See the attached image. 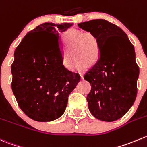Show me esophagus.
<instances>
[{
    "label": "esophagus",
    "mask_w": 147,
    "mask_h": 147,
    "mask_svg": "<svg viewBox=\"0 0 147 147\" xmlns=\"http://www.w3.org/2000/svg\"><path fill=\"white\" fill-rule=\"evenodd\" d=\"M80 76L81 80H83V74H82V73H80Z\"/></svg>",
    "instance_id": "obj_1"
}]
</instances>
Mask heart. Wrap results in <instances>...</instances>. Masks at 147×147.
I'll use <instances>...</instances> for the list:
<instances>
[{
    "label": "heart",
    "mask_w": 147,
    "mask_h": 147,
    "mask_svg": "<svg viewBox=\"0 0 147 147\" xmlns=\"http://www.w3.org/2000/svg\"><path fill=\"white\" fill-rule=\"evenodd\" d=\"M66 49L62 52V65L65 69L71 70L74 62V53L77 61L74 69L82 72L88 69L90 63L98 60L100 47L98 38L90 31L70 28L63 36Z\"/></svg>",
    "instance_id": "heart-1"
}]
</instances>
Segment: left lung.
I'll list each match as a JSON object with an SVG mask.
<instances>
[{
	"label": "left lung",
	"mask_w": 147,
	"mask_h": 147,
	"mask_svg": "<svg viewBox=\"0 0 147 147\" xmlns=\"http://www.w3.org/2000/svg\"><path fill=\"white\" fill-rule=\"evenodd\" d=\"M78 25L96 35L100 47L98 62L84 76L91 85L88 108L96 119L114 121L127 113L136 100L139 69L134 47L121 28L106 20Z\"/></svg>",
	"instance_id": "left-lung-1"
}]
</instances>
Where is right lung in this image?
<instances>
[{
  "mask_svg": "<svg viewBox=\"0 0 147 147\" xmlns=\"http://www.w3.org/2000/svg\"><path fill=\"white\" fill-rule=\"evenodd\" d=\"M73 24L44 23L24 36L14 52L12 90L20 108L36 121L62 116L79 75L62 65L59 34Z\"/></svg>",
  "mask_w": 147,
  "mask_h": 147,
  "instance_id": "obj_1",
  "label": "right lung"
}]
</instances>
